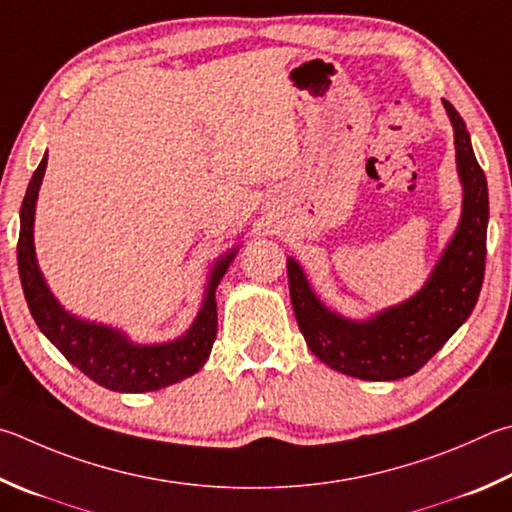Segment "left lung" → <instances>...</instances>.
Returning <instances> with one entry per match:
<instances>
[{
	"instance_id": "obj_1",
	"label": "left lung",
	"mask_w": 512,
	"mask_h": 512,
	"mask_svg": "<svg viewBox=\"0 0 512 512\" xmlns=\"http://www.w3.org/2000/svg\"><path fill=\"white\" fill-rule=\"evenodd\" d=\"M443 107L454 129L463 201L457 230L421 291L365 320H353L329 309L302 266L293 257L286 259L293 313L306 345L345 376L398 380L416 374L470 318L479 300L486 271L488 183L459 111L448 100Z\"/></svg>"
}]
</instances>
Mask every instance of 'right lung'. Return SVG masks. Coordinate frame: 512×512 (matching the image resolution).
Wrapping results in <instances>:
<instances>
[{
    "label": "right lung",
    "instance_id": "right-lung-1",
    "mask_svg": "<svg viewBox=\"0 0 512 512\" xmlns=\"http://www.w3.org/2000/svg\"><path fill=\"white\" fill-rule=\"evenodd\" d=\"M49 154L42 156L26 188L20 210V241H17V266L26 304L37 327L49 338L73 367L94 383L120 394L156 392L179 383L206 365L217 338V297L215 291L224 280L228 266L239 253V244L221 255L210 268L206 291L197 318L179 338L167 342H134L125 331L102 322L78 318L64 309L44 280L35 255V206L44 179Z\"/></svg>",
    "mask_w": 512,
    "mask_h": 512
}]
</instances>
